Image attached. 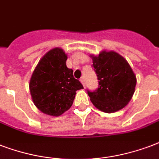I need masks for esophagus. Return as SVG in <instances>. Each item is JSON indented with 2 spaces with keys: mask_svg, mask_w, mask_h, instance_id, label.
Segmentation results:
<instances>
[{
  "mask_svg": "<svg viewBox=\"0 0 159 159\" xmlns=\"http://www.w3.org/2000/svg\"><path fill=\"white\" fill-rule=\"evenodd\" d=\"M80 81H81V82L82 83V85H83V86H85V78L84 77H82V78L80 79Z\"/></svg>",
  "mask_w": 159,
  "mask_h": 159,
  "instance_id": "34e87169",
  "label": "esophagus"
}]
</instances>
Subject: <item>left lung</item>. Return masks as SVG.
I'll list each match as a JSON object with an SVG mask.
<instances>
[{"label":"left lung","mask_w":159,"mask_h":159,"mask_svg":"<svg viewBox=\"0 0 159 159\" xmlns=\"http://www.w3.org/2000/svg\"><path fill=\"white\" fill-rule=\"evenodd\" d=\"M92 57L99 81L96 90H87L93 104L107 113L123 108L132 98L137 82L130 65L115 52L104 51Z\"/></svg>","instance_id":"1"}]
</instances>
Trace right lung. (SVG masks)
Returning <instances> with one entry per match:
<instances>
[{
    "mask_svg": "<svg viewBox=\"0 0 159 159\" xmlns=\"http://www.w3.org/2000/svg\"><path fill=\"white\" fill-rule=\"evenodd\" d=\"M67 57L62 49L54 48L40 60L30 81L34 104L40 111L51 116H60L74 101L76 91L83 86L67 68Z\"/></svg>",
    "mask_w": 159,
    "mask_h": 159,
    "instance_id": "obj_1",
    "label": "right lung"
}]
</instances>
